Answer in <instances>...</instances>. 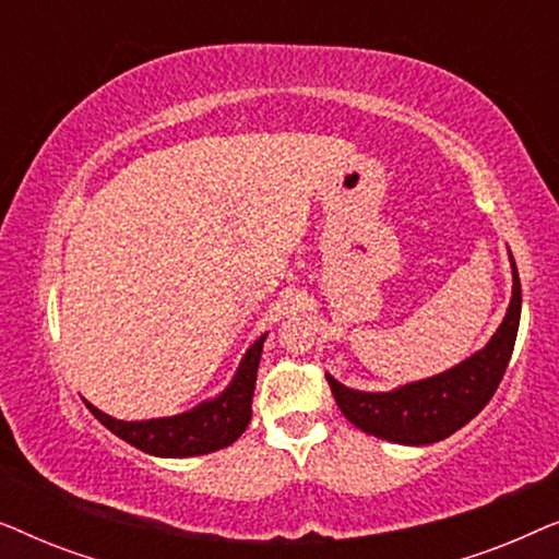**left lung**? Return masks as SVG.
I'll return each mask as SVG.
<instances>
[{
    "instance_id": "left-lung-1",
    "label": "left lung",
    "mask_w": 559,
    "mask_h": 559,
    "mask_svg": "<svg viewBox=\"0 0 559 559\" xmlns=\"http://www.w3.org/2000/svg\"><path fill=\"white\" fill-rule=\"evenodd\" d=\"M511 270H514V295L507 318L488 346L468 361L432 379L381 394L354 392L328 377L335 404L346 419L373 438L402 442V445H430L468 425L491 402L514 350L519 316H522V285H519L514 257H511Z\"/></svg>"
}]
</instances>
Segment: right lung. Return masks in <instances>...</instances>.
Listing matches in <instances>:
<instances>
[{
    "label": "right lung",
    "instance_id": "1",
    "mask_svg": "<svg viewBox=\"0 0 559 559\" xmlns=\"http://www.w3.org/2000/svg\"><path fill=\"white\" fill-rule=\"evenodd\" d=\"M264 335L247 350L243 361L228 389L216 400L203 402L201 407L186 412V415L147 419V423H124L98 412L94 404L86 407L104 427L127 440L129 445L144 450L150 455L163 457H190L205 455L221 450L239 438L247 430L251 419V396H254L259 358H262Z\"/></svg>",
    "mask_w": 559,
    "mask_h": 559
}]
</instances>
